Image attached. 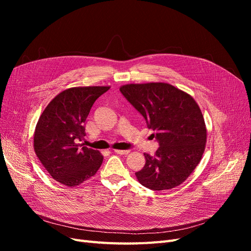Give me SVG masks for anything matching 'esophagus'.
<instances>
[{"instance_id":"esophagus-1","label":"esophagus","mask_w":251,"mask_h":251,"mask_svg":"<svg viewBox=\"0 0 251 251\" xmlns=\"http://www.w3.org/2000/svg\"><path fill=\"white\" fill-rule=\"evenodd\" d=\"M114 151H115L116 154H120V155H126L130 153V151L127 150H114Z\"/></svg>"}]
</instances>
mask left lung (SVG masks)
I'll return each mask as SVG.
<instances>
[{
  "instance_id": "left-lung-1",
  "label": "left lung",
  "mask_w": 251,
  "mask_h": 251,
  "mask_svg": "<svg viewBox=\"0 0 251 251\" xmlns=\"http://www.w3.org/2000/svg\"><path fill=\"white\" fill-rule=\"evenodd\" d=\"M119 89L159 142L153 156L144 154L146 164L135 173L136 178L153 191L179 186L199 164L206 146V126L198 103L166 82L127 83Z\"/></svg>"
}]
</instances>
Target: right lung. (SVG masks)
Returning <instances> with one entry per match:
<instances>
[{"label":"right lung","instance_id":"obj_1","mask_svg":"<svg viewBox=\"0 0 251 251\" xmlns=\"http://www.w3.org/2000/svg\"><path fill=\"white\" fill-rule=\"evenodd\" d=\"M109 86L74 87L64 90L48 103L33 135L34 151L55 181L75 187L93 177L103 156L78 143L85 136V121L98 97Z\"/></svg>","mask_w":251,"mask_h":251}]
</instances>
